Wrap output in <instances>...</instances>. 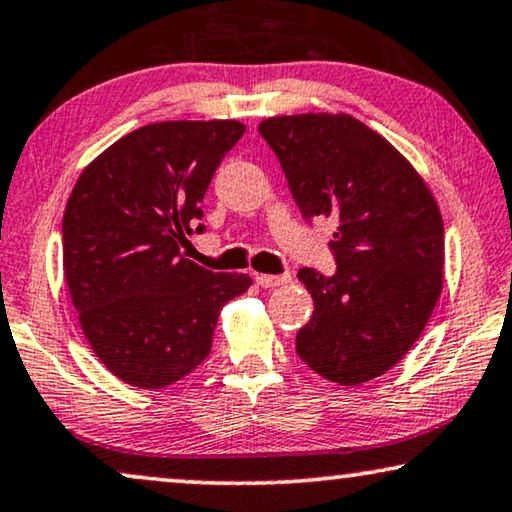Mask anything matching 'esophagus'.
Wrapping results in <instances>:
<instances>
[{"label": "esophagus", "instance_id": "1", "mask_svg": "<svg viewBox=\"0 0 512 512\" xmlns=\"http://www.w3.org/2000/svg\"><path fill=\"white\" fill-rule=\"evenodd\" d=\"M257 285L262 287H280V285H287L292 280L290 273H283V276H269V273H257L255 276Z\"/></svg>", "mask_w": 512, "mask_h": 512}]
</instances>
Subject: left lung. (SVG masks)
<instances>
[{"label": "left lung", "mask_w": 512, "mask_h": 512, "mask_svg": "<svg viewBox=\"0 0 512 512\" xmlns=\"http://www.w3.org/2000/svg\"><path fill=\"white\" fill-rule=\"evenodd\" d=\"M306 220L334 218L336 271L299 269L315 311L297 355L359 385L390 371L427 327L443 287V220L390 141L350 115H280L259 125Z\"/></svg>", "instance_id": "8db88e82"}]
</instances>
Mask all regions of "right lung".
Here are the masks:
<instances>
[{"label":"right lung","mask_w":512,"mask_h":512,"mask_svg":"<svg viewBox=\"0 0 512 512\" xmlns=\"http://www.w3.org/2000/svg\"><path fill=\"white\" fill-rule=\"evenodd\" d=\"M243 132L236 120L139 127L88 164L71 190L64 278L92 350L127 385L160 390L197 369L220 308L253 283L248 273H213L181 255L185 234L206 229L201 201Z\"/></svg>","instance_id":"obj_1"}]
</instances>
